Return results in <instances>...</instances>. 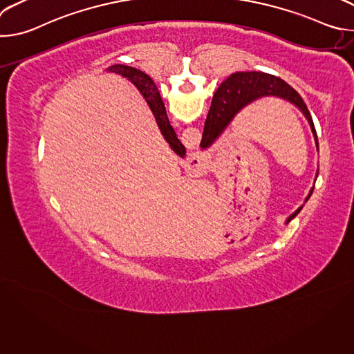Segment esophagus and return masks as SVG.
Segmentation results:
<instances>
[{
    "instance_id": "esophagus-1",
    "label": "esophagus",
    "mask_w": 354,
    "mask_h": 354,
    "mask_svg": "<svg viewBox=\"0 0 354 354\" xmlns=\"http://www.w3.org/2000/svg\"><path fill=\"white\" fill-rule=\"evenodd\" d=\"M190 167H192V171L196 174V175H203L207 168H209V160L205 154H194L190 160Z\"/></svg>"
}]
</instances>
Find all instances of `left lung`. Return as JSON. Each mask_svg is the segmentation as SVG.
Here are the masks:
<instances>
[{"label":"left lung","instance_id":"obj_1","mask_svg":"<svg viewBox=\"0 0 354 354\" xmlns=\"http://www.w3.org/2000/svg\"><path fill=\"white\" fill-rule=\"evenodd\" d=\"M263 96H277L288 100L290 104L297 106L308 119L315 137L317 147H319L315 126L304 99H302L299 93L281 78L258 71L235 73L230 75L218 86L212 100V106L205 123L203 137H201L200 147L203 149L209 148L227 129V126L231 123V120L239 111H242L246 105ZM298 212L299 209L295 213H292L287 221L294 218L298 214Z\"/></svg>","mask_w":354,"mask_h":354}]
</instances>
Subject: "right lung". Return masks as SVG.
Here are the masks:
<instances>
[{
    "mask_svg": "<svg viewBox=\"0 0 354 354\" xmlns=\"http://www.w3.org/2000/svg\"><path fill=\"white\" fill-rule=\"evenodd\" d=\"M108 71L123 75L124 78L130 80L137 86V89L141 92V95L147 100L149 109L153 111V113L156 116V120H157V124H158L164 138L167 140V142L171 145V148L175 151V153L179 157H185V154H186L185 145L179 141L174 127L169 124L167 111H165V105L162 102L157 85L154 84L153 80H151V77L147 75L145 73L134 68V67H129V66H123V64L111 66L108 68Z\"/></svg>",
    "mask_w": 354,
    "mask_h": 354,
    "instance_id": "obj_1",
    "label": "right lung"
}]
</instances>
